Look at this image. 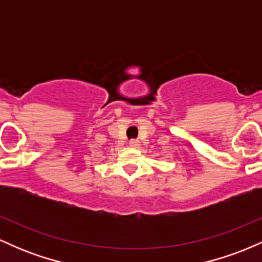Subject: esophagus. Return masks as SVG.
<instances>
[{"instance_id":"esophagus-1","label":"esophagus","mask_w":262,"mask_h":262,"mask_svg":"<svg viewBox=\"0 0 262 262\" xmlns=\"http://www.w3.org/2000/svg\"><path fill=\"white\" fill-rule=\"evenodd\" d=\"M129 145L133 146V148H137V146H139V140H138V139H130V140H129Z\"/></svg>"}]
</instances>
